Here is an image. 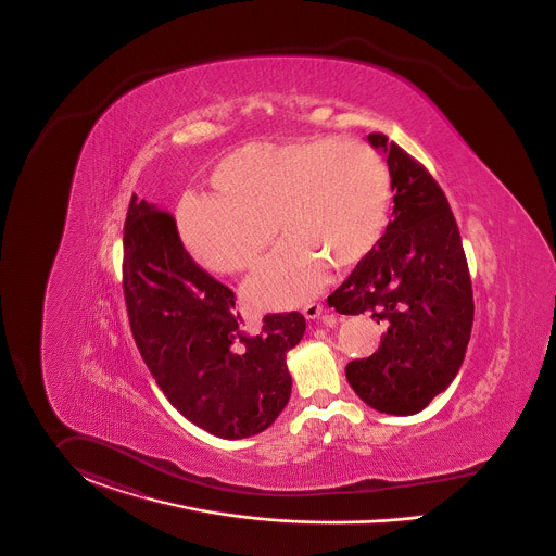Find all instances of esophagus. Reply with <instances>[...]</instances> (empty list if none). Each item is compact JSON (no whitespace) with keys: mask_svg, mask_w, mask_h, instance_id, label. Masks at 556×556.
Wrapping results in <instances>:
<instances>
[{"mask_svg":"<svg viewBox=\"0 0 556 556\" xmlns=\"http://www.w3.org/2000/svg\"><path fill=\"white\" fill-rule=\"evenodd\" d=\"M303 316H305L307 320L320 318V316H323V303H307V305L303 307Z\"/></svg>","mask_w":556,"mask_h":556,"instance_id":"obj_1","label":"esophagus"}]
</instances>
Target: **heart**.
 <instances>
[{"label": "heart", "instance_id": "heart-1", "mask_svg": "<svg viewBox=\"0 0 556 556\" xmlns=\"http://www.w3.org/2000/svg\"><path fill=\"white\" fill-rule=\"evenodd\" d=\"M213 186L219 195H191L181 213L187 249L202 265L253 269L276 229L285 236L249 285L257 307H295L320 291L327 265L348 269L365 260L392 200L381 155L334 137L236 149L213 170Z\"/></svg>", "mask_w": 556, "mask_h": 556}]
</instances>
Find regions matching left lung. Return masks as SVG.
I'll use <instances>...</instances> for the list:
<instances>
[{"instance_id": "obj_1", "label": "left lung", "mask_w": 556, "mask_h": 556, "mask_svg": "<svg viewBox=\"0 0 556 556\" xmlns=\"http://www.w3.org/2000/svg\"><path fill=\"white\" fill-rule=\"evenodd\" d=\"M394 211L386 233L327 303L339 314H370L386 325L375 354L345 377L379 413L413 415L444 392L464 363L475 301L468 261L451 206L434 177L381 132Z\"/></svg>"}]
</instances>
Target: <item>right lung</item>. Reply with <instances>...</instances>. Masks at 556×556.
<instances>
[{
  "label": "right lung",
  "mask_w": 556,
  "mask_h": 556,
  "mask_svg": "<svg viewBox=\"0 0 556 556\" xmlns=\"http://www.w3.org/2000/svg\"><path fill=\"white\" fill-rule=\"evenodd\" d=\"M122 287L135 343L184 417L231 441L276 421L291 399L287 352L305 333L303 314H265L260 333H244L233 291L191 260L170 213L137 195Z\"/></svg>",
  "instance_id": "add662e5"
}]
</instances>
